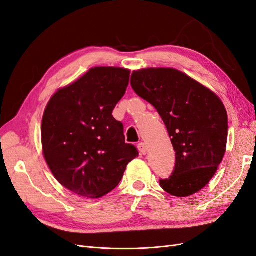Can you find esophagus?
Returning a JSON list of instances; mask_svg holds the SVG:
<instances>
[{
    "label": "esophagus",
    "mask_w": 256,
    "mask_h": 256,
    "mask_svg": "<svg viewBox=\"0 0 256 256\" xmlns=\"http://www.w3.org/2000/svg\"><path fill=\"white\" fill-rule=\"evenodd\" d=\"M138 150H140V152L142 154H146L147 152H148V147H147V145L145 143H143V142L138 144Z\"/></svg>",
    "instance_id": "esophagus-1"
}]
</instances>
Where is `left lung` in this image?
<instances>
[{
  "mask_svg": "<svg viewBox=\"0 0 256 256\" xmlns=\"http://www.w3.org/2000/svg\"><path fill=\"white\" fill-rule=\"evenodd\" d=\"M130 84L157 110L174 147V171L159 180L162 189L178 198L194 194L210 182L226 154L228 113L220 98L173 68L134 72Z\"/></svg>",
  "mask_w": 256,
  "mask_h": 256,
  "instance_id": "obj_1",
  "label": "left lung"
}]
</instances>
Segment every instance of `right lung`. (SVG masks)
Wrapping results in <instances>:
<instances>
[{"instance_id":"add662e5","label":"right lung","mask_w":256,"mask_h":256,"mask_svg":"<svg viewBox=\"0 0 256 256\" xmlns=\"http://www.w3.org/2000/svg\"><path fill=\"white\" fill-rule=\"evenodd\" d=\"M129 76L124 68H92L58 90L46 108L44 159L56 180L80 196L95 198L111 192L138 154L134 145L125 142L122 124L112 115Z\"/></svg>"}]
</instances>
